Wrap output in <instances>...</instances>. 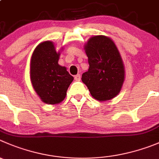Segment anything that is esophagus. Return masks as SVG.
Returning <instances> with one entry per match:
<instances>
[{
	"label": "esophagus",
	"instance_id": "esophagus-1",
	"mask_svg": "<svg viewBox=\"0 0 159 159\" xmlns=\"http://www.w3.org/2000/svg\"><path fill=\"white\" fill-rule=\"evenodd\" d=\"M74 79H75V80L80 81V79H81L80 75V74H77V75H75V76H74Z\"/></svg>",
	"mask_w": 159,
	"mask_h": 159
}]
</instances>
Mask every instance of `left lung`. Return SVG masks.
Segmentation results:
<instances>
[{
    "mask_svg": "<svg viewBox=\"0 0 159 159\" xmlns=\"http://www.w3.org/2000/svg\"><path fill=\"white\" fill-rule=\"evenodd\" d=\"M89 69L82 81L93 98L108 101L119 93L124 81L123 62L114 42L105 36H95L85 46Z\"/></svg>",
    "mask_w": 159,
    "mask_h": 159,
    "instance_id": "1",
    "label": "left lung"
}]
</instances>
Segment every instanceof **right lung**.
<instances>
[{
  "instance_id": "obj_1",
  "label": "right lung",
  "mask_w": 159,
  "mask_h": 159,
  "mask_svg": "<svg viewBox=\"0 0 159 159\" xmlns=\"http://www.w3.org/2000/svg\"><path fill=\"white\" fill-rule=\"evenodd\" d=\"M59 53L52 42L44 41L34 50L30 65L33 87L44 103L58 104L64 100L73 77L58 65Z\"/></svg>"
}]
</instances>
